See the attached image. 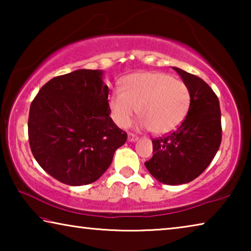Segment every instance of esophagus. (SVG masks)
<instances>
[{
	"label": "esophagus",
	"instance_id": "1",
	"mask_svg": "<svg viewBox=\"0 0 251 251\" xmlns=\"http://www.w3.org/2000/svg\"><path fill=\"white\" fill-rule=\"evenodd\" d=\"M137 139H138V137H137V136H136L135 134H131V133H129V134H128V142H131V143H133V142H136V141H137Z\"/></svg>",
	"mask_w": 251,
	"mask_h": 251
}]
</instances>
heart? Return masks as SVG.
<instances>
[{"instance_id": "heart-1", "label": "heart", "mask_w": 251, "mask_h": 251, "mask_svg": "<svg viewBox=\"0 0 251 251\" xmlns=\"http://www.w3.org/2000/svg\"><path fill=\"white\" fill-rule=\"evenodd\" d=\"M192 97L187 85L161 72H138L123 79L122 91H113L109 109L115 124L128 127L136 112L139 126L154 134L172 133L188 114Z\"/></svg>"}]
</instances>
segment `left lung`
I'll return each mask as SVG.
<instances>
[{"label": "left lung", "instance_id": "1", "mask_svg": "<svg viewBox=\"0 0 251 251\" xmlns=\"http://www.w3.org/2000/svg\"><path fill=\"white\" fill-rule=\"evenodd\" d=\"M189 88L188 114L175 131L152 139L148 172L166 185L194 180L214 159L222 143V114L217 95L205 80L173 67Z\"/></svg>", "mask_w": 251, "mask_h": 251}]
</instances>
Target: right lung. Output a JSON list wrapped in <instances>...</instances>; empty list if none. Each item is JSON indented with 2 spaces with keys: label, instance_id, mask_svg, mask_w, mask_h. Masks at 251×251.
I'll list each match as a JSON object with an SVG mask.
<instances>
[{
  "label": "right lung",
  "instance_id": "add662e5",
  "mask_svg": "<svg viewBox=\"0 0 251 251\" xmlns=\"http://www.w3.org/2000/svg\"><path fill=\"white\" fill-rule=\"evenodd\" d=\"M103 71L77 70L49 80L31 103L28 142L40 166L63 184H92L127 134L109 117Z\"/></svg>",
  "mask_w": 251,
  "mask_h": 251
}]
</instances>
